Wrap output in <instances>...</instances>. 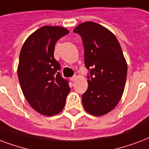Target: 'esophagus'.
Instances as JSON below:
<instances>
[{
    "label": "esophagus",
    "instance_id": "34e87169",
    "mask_svg": "<svg viewBox=\"0 0 149 149\" xmlns=\"http://www.w3.org/2000/svg\"><path fill=\"white\" fill-rule=\"evenodd\" d=\"M75 79H76V76H73V77L70 78V80H71V81H75Z\"/></svg>",
    "mask_w": 149,
    "mask_h": 149
}]
</instances>
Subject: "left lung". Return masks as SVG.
<instances>
[{"label": "left lung", "instance_id": "8db88e82", "mask_svg": "<svg viewBox=\"0 0 149 149\" xmlns=\"http://www.w3.org/2000/svg\"><path fill=\"white\" fill-rule=\"evenodd\" d=\"M73 32L81 37L88 70L83 107L93 116H102L114 109L124 93L127 65L121 47L110 31L95 22L81 23Z\"/></svg>", "mask_w": 149, "mask_h": 149}]
</instances>
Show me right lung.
<instances>
[{
  "mask_svg": "<svg viewBox=\"0 0 149 149\" xmlns=\"http://www.w3.org/2000/svg\"><path fill=\"white\" fill-rule=\"evenodd\" d=\"M65 28L43 26L25 40L21 49L18 77L28 102L38 113L52 116L64 109L70 92L54 58L57 40L68 33Z\"/></svg>",
  "mask_w": 149,
  "mask_h": 149,
  "instance_id": "add662e5",
  "label": "right lung"
}]
</instances>
